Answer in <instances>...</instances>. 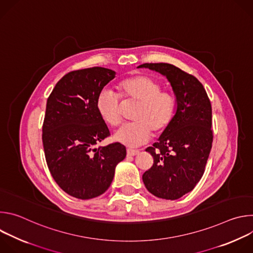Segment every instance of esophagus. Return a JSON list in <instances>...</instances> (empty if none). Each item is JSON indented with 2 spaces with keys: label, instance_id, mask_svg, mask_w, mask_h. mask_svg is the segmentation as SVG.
<instances>
[{
  "label": "esophagus",
  "instance_id": "1",
  "mask_svg": "<svg viewBox=\"0 0 253 253\" xmlns=\"http://www.w3.org/2000/svg\"><path fill=\"white\" fill-rule=\"evenodd\" d=\"M139 150H135V149H131V148H128L127 149V156H136L139 154Z\"/></svg>",
  "mask_w": 253,
  "mask_h": 253
}]
</instances>
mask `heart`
<instances>
[{
	"instance_id": "obj_1",
	"label": "heart",
	"mask_w": 253,
	"mask_h": 253,
	"mask_svg": "<svg viewBox=\"0 0 253 253\" xmlns=\"http://www.w3.org/2000/svg\"><path fill=\"white\" fill-rule=\"evenodd\" d=\"M117 89L125 100L139 103L133 115L135 122L118 129L114 139L127 146H139L146 143L152 133L157 136L171 124L176 101L174 96L161 90V85L146 75H135L119 82ZM96 109L101 119L110 126L121 122V104L111 90H103L97 97Z\"/></svg>"
}]
</instances>
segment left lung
Segmentation results:
<instances>
[{
	"mask_svg": "<svg viewBox=\"0 0 253 253\" xmlns=\"http://www.w3.org/2000/svg\"><path fill=\"white\" fill-rule=\"evenodd\" d=\"M165 76L176 97V112L158 142L146 149L154 159L143 174L147 190L175 200L193 190L201 179L212 147L211 103L203 85L192 75L167 63H145Z\"/></svg>",
	"mask_w": 253,
	"mask_h": 253,
	"instance_id": "8db88e82",
	"label": "left lung"
}]
</instances>
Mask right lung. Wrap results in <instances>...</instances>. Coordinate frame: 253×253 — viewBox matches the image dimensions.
I'll return each instance as SVG.
<instances>
[{
    "mask_svg": "<svg viewBox=\"0 0 253 253\" xmlns=\"http://www.w3.org/2000/svg\"><path fill=\"white\" fill-rule=\"evenodd\" d=\"M115 75L102 67L72 71L47 100L42 135L47 165L61 189L78 199L103 194L112 183L117 164L126 157L125 146L118 142L95 148L110 135L96 100Z\"/></svg>",
    "mask_w": 253,
    "mask_h": 253,
    "instance_id": "obj_1",
    "label": "right lung"
}]
</instances>
